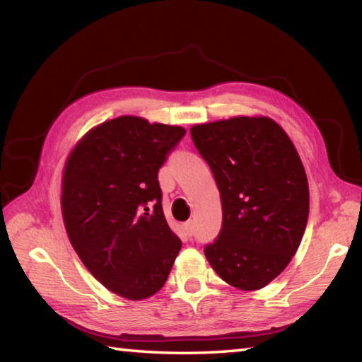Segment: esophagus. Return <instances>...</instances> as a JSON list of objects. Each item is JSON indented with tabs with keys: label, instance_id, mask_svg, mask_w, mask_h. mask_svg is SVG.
I'll use <instances>...</instances> for the list:
<instances>
[{
	"label": "esophagus",
	"instance_id": "esophagus-1",
	"mask_svg": "<svg viewBox=\"0 0 362 362\" xmlns=\"http://www.w3.org/2000/svg\"><path fill=\"white\" fill-rule=\"evenodd\" d=\"M183 229H185V234L188 235V238H193V234H194V225H193V221H187L185 225H183Z\"/></svg>",
	"mask_w": 362,
	"mask_h": 362
}]
</instances>
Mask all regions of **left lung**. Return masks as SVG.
Wrapping results in <instances>:
<instances>
[{"mask_svg":"<svg viewBox=\"0 0 362 362\" xmlns=\"http://www.w3.org/2000/svg\"><path fill=\"white\" fill-rule=\"evenodd\" d=\"M221 198L210 266L239 290H259L291 261L308 218V183L290 137L267 117H234L189 129Z\"/></svg>","mask_w":362,"mask_h":362,"instance_id":"obj_1","label":"left lung"}]
</instances>
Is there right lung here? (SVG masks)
<instances>
[{"label": "right lung", "mask_w": 362, "mask_h": 362, "mask_svg": "<svg viewBox=\"0 0 362 362\" xmlns=\"http://www.w3.org/2000/svg\"><path fill=\"white\" fill-rule=\"evenodd\" d=\"M185 134L124 115L91 129L68 158L62 210L69 240L91 275L122 298L158 291L182 248L164 218L158 170Z\"/></svg>", "instance_id": "1"}]
</instances>
